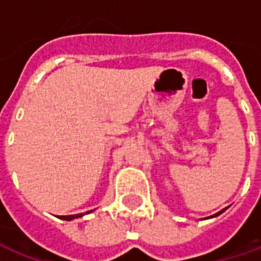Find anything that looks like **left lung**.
Wrapping results in <instances>:
<instances>
[{
  "mask_svg": "<svg viewBox=\"0 0 261 261\" xmlns=\"http://www.w3.org/2000/svg\"><path fill=\"white\" fill-rule=\"evenodd\" d=\"M224 211H226V210H222V211H219L218 214H215V215H212V218H215V216H218V215H220V214H222V212H224Z\"/></svg>",
  "mask_w": 261,
  "mask_h": 261,
  "instance_id": "1",
  "label": "left lung"
}]
</instances>
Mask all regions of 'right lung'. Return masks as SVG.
I'll use <instances>...</instances> for the list:
<instances>
[{
  "label": "right lung",
  "instance_id": "1",
  "mask_svg": "<svg viewBox=\"0 0 261 261\" xmlns=\"http://www.w3.org/2000/svg\"><path fill=\"white\" fill-rule=\"evenodd\" d=\"M89 212H91V211H89ZM89 212H86V214H89ZM81 216H83L82 214H77V215H68V216H59L60 219H63V220H72V219L75 218H81Z\"/></svg>",
  "mask_w": 261,
  "mask_h": 261
}]
</instances>
